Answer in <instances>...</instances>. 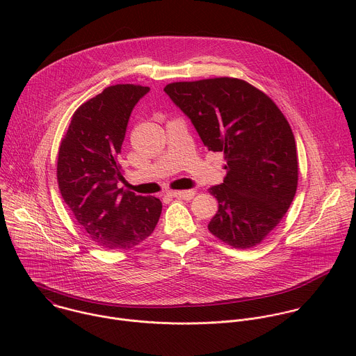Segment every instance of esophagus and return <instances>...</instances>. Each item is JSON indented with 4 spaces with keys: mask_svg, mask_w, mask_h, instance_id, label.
I'll list each match as a JSON object with an SVG mask.
<instances>
[{
    "mask_svg": "<svg viewBox=\"0 0 356 356\" xmlns=\"http://www.w3.org/2000/svg\"><path fill=\"white\" fill-rule=\"evenodd\" d=\"M170 197H176V198H181V200H191L195 193L193 190H184V191H169L168 193Z\"/></svg>",
    "mask_w": 356,
    "mask_h": 356,
    "instance_id": "esophagus-1",
    "label": "esophagus"
}]
</instances>
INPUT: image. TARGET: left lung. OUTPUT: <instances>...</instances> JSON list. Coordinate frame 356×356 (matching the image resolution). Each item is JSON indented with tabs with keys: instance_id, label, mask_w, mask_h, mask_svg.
I'll return each instance as SVG.
<instances>
[{
	"instance_id": "8db88e82",
	"label": "left lung",
	"mask_w": 356,
	"mask_h": 356,
	"mask_svg": "<svg viewBox=\"0 0 356 356\" xmlns=\"http://www.w3.org/2000/svg\"><path fill=\"white\" fill-rule=\"evenodd\" d=\"M163 90L227 162L224 183L209 188L218 200L210 232L238 249L258 245L282 221L297 188L287 120L265 92L239 79L179 81Z\"/></svg>"
}]
</instances>
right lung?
Instances as JSON below:
<instances>
[{
    "label": "right lung",
    "instance_id": "right-lung-1",
    "mask_svg": "<svg viewBox=\"0 0 356 356\" xmlns=\"http://www.w3.org/2000/svg\"><path fill=\"white\" fill-rule=\"evenodd\" d=\"M149 87L117 84L74 113L59 147L60 194L88 236L106 249H129L154 232L162 202L118 188L117 162L127 125Z\"/></svg>",
    "mask_w": 356,
    "mask_h": 356
}]
</instances>
